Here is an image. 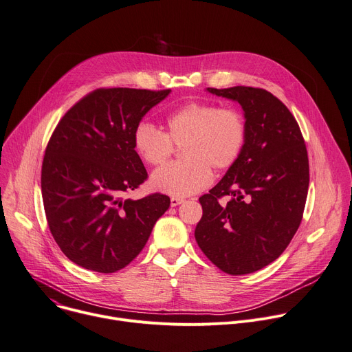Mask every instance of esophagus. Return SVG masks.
Masks as SVG:
<instances>
[{"instance_id":"34e87169","label":"esophagus","mask_w":352,"mask_h":352,"mask_svg":"<svg viewBox=\"0 0 352 352\" xmlns=\"http://www.w3.org/2000/svg\"><path fill=\"white\" fill-rule=\"evenodd\" d=\"M182 202H184V199H182V198H178V197H171V201H170V204H171L173 208L181 205Z\"/></svg>"}]
</instances>
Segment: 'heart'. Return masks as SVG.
Returning <instances> with one entry per match:
<instances>
[{
  "label": "heart",
  "instance_id": "b5f03b06",
  "mask_svg": "<svg viewBox=\"0 0 352 352\" xmlns=\"http://www.w3.org/2000/svg\"><path fill=\"white\" fill-rule=\"evenodd\" d=\"M247 139L243 115L230 108L205 102H190L171 112L166 119V133L150 122L136 124L132 143L143 162L160 166L171 155L174 145L182 146V162L155 170L150 184L158 192L188 197L205 189L210 170L230 168L240 157Z\"/></svg>",
  "mask_w": 352,
  "mask_h": 352
}]
</instances>
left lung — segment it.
Listing matches in <instances>:
<instances>
[{
  "label": "left lung",
  "instance_id": "obj_1",
  "mask_svg": "<svg viewBox=\"0 0 352 352\" xmlns=\"http://www.w3.org/2000/svg\"><path fill=\"white\" fill-rule=\"evenodd\" d=\"M241 105L247 139L237 162L199 198L195 240L223 272L258 271L285 251L303 216L309 158L294 115L263 88H206ZM229 196L226 203L219 199Z\"/></svg>",
  "mask_w": 352,
  "mask_h": 352
}]
</instances>
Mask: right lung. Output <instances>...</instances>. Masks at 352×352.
<instances>
[{"label": "right lung", "instance_id": "add662e5", "mask_svg": "<svg viewBox=\"0 0 352 352\" xmlns=\"http://www.w3.org/2000/svg\"><path fill=\"white\" fill-rule=\"evenodd\" d=\"M170 92L101 88L56 126L43 158L42 198L49 229L74 264L102 274L124 268L170 208L162 194L122 199L147 178L132 143L135 127Z\"/></svg>", "mask_w": 352, "mask_h": 352}]
</instances>
